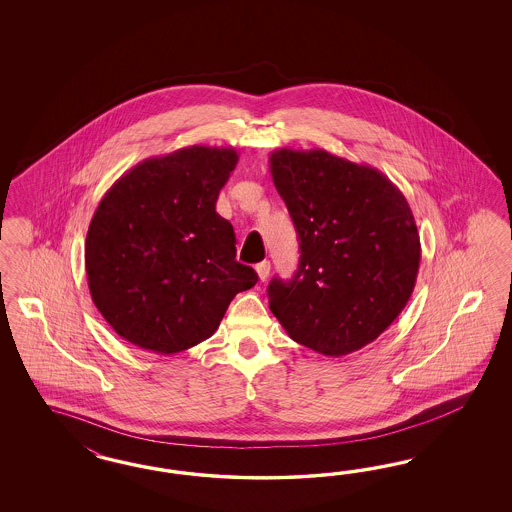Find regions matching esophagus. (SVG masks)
I'll list each match as a JSON object with an SVG mask.
<instances>
[{
	"instance_id": "1",
	"label": "esophagus",
	"mask_w": 512,
	"mask_h": 512,
	"mask_svg": "<svg viewBox=\"0 0 512 512\" xmlns=\"http://www.w3.org/2000/svg\"><path fill=\"white\" fill-rule=\"evenodd\" d=\"M255 270H257V274H259V279L266 281V278L270 276V263L263 261V263H259L255 266Z\"/></svg>"
}]
</instances>
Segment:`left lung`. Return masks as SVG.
I'll return each mask as SVG.
<instances>
[{"instance_id": "1", "label": "left lung", "mask_w": 512, "mask_h": 512, "mask_svg": "<svg viewBox=\"0 0 512 512\" xmlns=\"http://www.w3.org/2000/svg\"><path fill=\"white\" fill-rule=\"evenodd\" d=\"M268 161L300 240L293 279L268 285L270 310L296 343L325 357L358 351L413 295L420 263L413 212L370 165L291 148Z\"/></svg>"}]
</instances>
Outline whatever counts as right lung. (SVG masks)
Here are the masks:
<instances>
[{"mask_svg":"<svg viewBox=\"0 0 512 512\" xmlns=\"http://www.w3.org/2000/svg\"><path fill=\"white\" fill-rule=\"evenodd\" d=\"M236 163L234 148L187 146L144 159L99 202L84 249L88 287L125 341L157 355L186 351L257 283L216 212Z\"/></svg>","mask_w":512,"mask_h":512,"instance_id":"obj_1","label":"right lung"}]
</instances>
